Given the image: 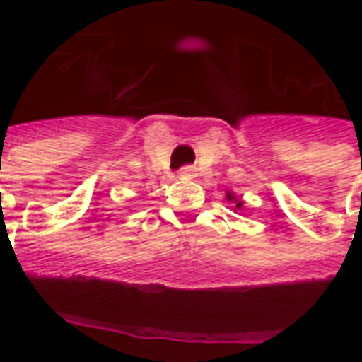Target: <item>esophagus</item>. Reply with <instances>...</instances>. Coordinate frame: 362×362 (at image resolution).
<instances>
[{"label":"esophagus","instance_id":"esophagus-1","mask_svg":"<svg viewBox=\"0 0 362 362\" xmlns=\"http://www.w3.org/2000/svg\"><path fill=\"white\" fill-rule=\"evenodd\" d=\"M182 178H194L196 176V168L194 166H184L180 170Z\"/></svg>","mask_w":362,"mask_h":362}]
</instances>
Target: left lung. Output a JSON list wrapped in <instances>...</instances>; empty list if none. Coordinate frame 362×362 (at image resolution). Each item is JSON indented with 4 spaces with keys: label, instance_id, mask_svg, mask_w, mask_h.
<instances>
[{
    "label": "left lung",
    "instance_id": "obj_1",
    "mask_svg": "<svg viewBox=\"0 0 362 362\" xmlns=\"http://www.w3.org/2000/svg\"><path fill=\"white\" fill-rule=\"evenodd\" d=\"M227 199H228V202H233V204H235V211H236V209H240V207H243V202H240V199H236L235 194H230V192H227Z\"/></svg>",
    "mask_w": 362,
    "mask_h": 362
}]
</instances>
